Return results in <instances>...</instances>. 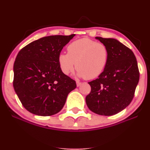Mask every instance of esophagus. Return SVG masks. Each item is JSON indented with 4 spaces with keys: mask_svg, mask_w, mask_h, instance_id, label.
<instances>
[{
    "mask_svg": "<svg viewBox=\"0 0 150 150\" xmlns=\"http://www.w3.org/2000/svg\"><path fill=\"white\" fill-rule=\"evenodd\" d=\"M76 84H77V87H79V86H80L81 85H82V82H79V81H77V82H76Z\"/></svg>",
    "mask_w": 150,
    "mask_h": 150,
    "instance_id": "esophagus-1",
    "label": "esophagus"
}]
</instances>
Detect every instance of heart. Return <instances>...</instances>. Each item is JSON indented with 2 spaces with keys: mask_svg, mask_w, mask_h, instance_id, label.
Segmentation results:
<instances>
[{
  "mask_svg": "<svg viewBox=\"0 0 150 150\" xmlns=\"http://www.w3.org/2000/svg\"><path fill=\"white\" fill-rule=\"evenodd\" d=\"M68 53H61L58 62L61 71L68 75L76 66L78 76L92 80L101 75L107 65L109 51L103 42L89 38L74 41L67 48Z\"/></svg>",
  "mask_w": 150,
  "mask_h": 150,
  "instance_id": "obj_1",
  "label": "heart"
}]
</instances>
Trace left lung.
Here are the masks:
<instances>
[{
	"label": "left lung",
	"mask_w": 150,
	"mask_h": 150,
	"mask_svg": "<svg viewBox=\"0 0 150 150\" xmlns=\"http://www.w3.org/2000/svg\"><path fill=\"white\" fill-rule=\"evenodd\" d=\"M107 46L109 58L103 73L89 82L91 92L86 104L92 112L112 116L130 104L140 79L137 62L129 48L111 38L95 37Z\"/></svg>",
	"instance_id": "8db88e82"
}]
</instances>
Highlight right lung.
<instances>
[{
	"mask_svg": "<svg viewBox=\"0 0 150 150\" xmlns=\"http://www.w3.org/2000/svg\"><path fill=\"white\" fill-rule=\"evenodd\" d=\"M75 35L42 37L18 53L13 66V87L30 113L42 116L56 114L76 88L75 81L61 71L58 62L63 48Z\"/></svg>",
	"mask_w": 150,
	"mask_h": 150,
	"instance_id": "right-lung-1",
	"label": "right lung"
}]
</instances>
